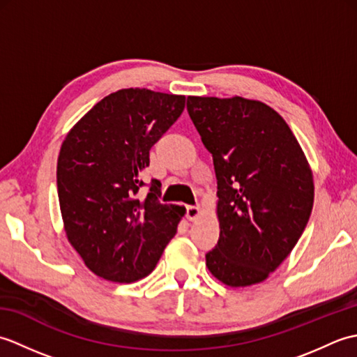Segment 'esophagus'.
<instances>
[{
    "mask_svg": "<svg viewBox=\"0 0 357 357\" xmlns=\"http://www.w3.org/2000/svg\"><path fill=\"white\" fill-rule=\"evenodd\" d=\"M199 213H201L199 207H196V206H188V207H187V211H185V216H187L188 221H195V219L199 216Z\"/></svg>",
    "mask_w": 357,
    "mask_h": 357,
    "instance_id": "esophagus-1",
    "label": "esophagus"
}]
</instances>
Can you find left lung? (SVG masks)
<instances>
[{
	"instance_id": "1",
	"label": "left lung",
	"mask_w": 357,
	"mask_h": 357,
	"mask_svg": "<svg viewBox=\"0 0 357 357\" xmlns=\"http://www.w3.org/2000/svg\"><path fill=\"white\" fill-rule=\"evenodd\" d=\"M187 110L218 179L221 231L207 267L230 287L262 282L291 253L312 215L307 158L282 116L261 101L188 96Z\"/></svg>"
}]
</instances>
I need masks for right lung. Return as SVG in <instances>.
Listing matches in <instances>:
<instances>
[{"instance_id":"obj_1","label":"right lung","mask_w":357,"mask_h":357,"mask_svg":"<svg viewBox=\"0 0 357 357\" xmlns=\"http://www.w3.org/2000/svg\"><path fill=\"white\" fill-rule=\"evenodd\" d=\"M185 96L123 89L101 100L67 133L56 185L64 230L96 276L130 284L153 271L176 234L184 207L161 204V183L149 193L141 172L149 151L174 124Z\"/></svg>"}]
</instances>
